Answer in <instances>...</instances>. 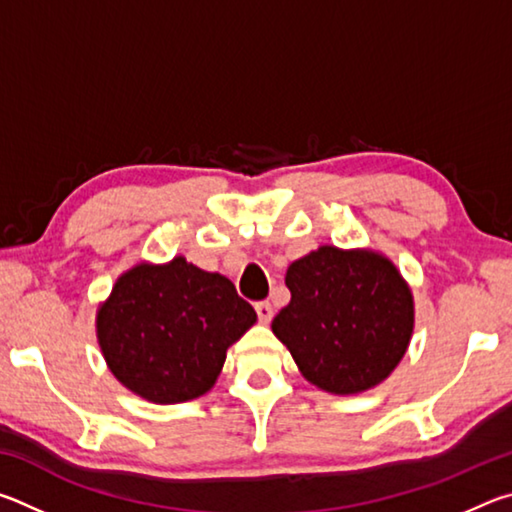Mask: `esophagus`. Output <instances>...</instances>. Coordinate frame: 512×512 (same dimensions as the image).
<instances>
[{
    "label": "esophagus",
    "mask_w": 512,
    "mask_h": 512,
    "mask_svg": "<svg viewBox=\"0 0 512 512\" xmlns=\"http://www.w3.org/2000/svg\"><path fill=\"white\" fill-rule=\"evenodd\" d=\"M255 311H257V318H259V323H271V318H273V307H271V302H257L255 305Z\"/></svg>",
    "instance_id": "esophagus-1"
}]
</instances>
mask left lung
<instances>
[{
	"instance_id": "8db88e82",
	"label": "left lung",
	"mask_w": 512,
	"mask_h": 512,
	"mask_svg": "<svg viewBox=\"0 0 512 512\" xmlns=\"http://www.w3.org/2000/svg\"><path fill=\"white\" fill-rule=\"evenodd\" d=\"M284 282L291 302L273 334L307 381L350 395L391 375L409 348L413 298L386 257L323 246L293 262Z\"/></svg>"
}]
</instances>
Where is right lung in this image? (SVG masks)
Masks as SVG:
<instances>
[{"mask_svg": "<svg viewBox=\"0 0 512 512\" xmlns=\"http://www.w3.org/2000/svg\"><path fill=\"white\" fill-rule=\"evenodd\" d=\"M255 320L228 277L176 257L121 275L99 309L97 334L121 384L149 402L178 404L210 391L225 350Z\"/></svg>", "mask_w": 512, "mask_h": 512, "instance_id": "add662e5", "label": "right lung"}]
</instances>
